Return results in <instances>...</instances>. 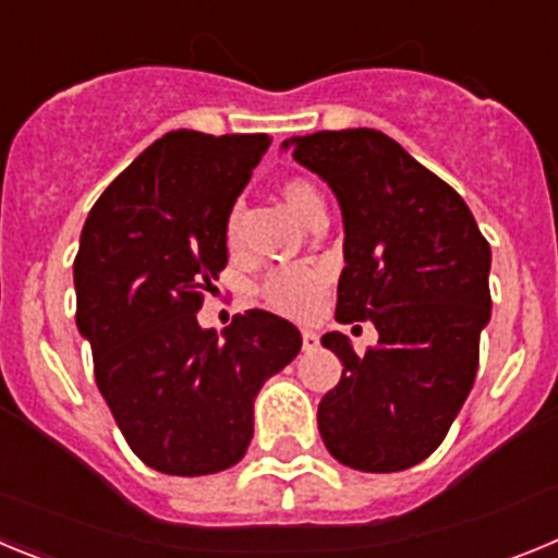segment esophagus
I'll use <instances>...</instances> for the list:
<instances>
[{"label": "esophagus", "mask_w": 558, "mask_h": 558, "mask_svg": "<svg viewBox=\"0 0 558 558\" xmlns=\"http://www.w3.org/2000/svg\"><path fill=\"white\" fill-rule=\"evenodd\" d=\"M302 349L304 352H313V349H318V335H315L313 329H304L302 332Z\"/></svg>", "instance_id": "1"}]
</instances>
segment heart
I'll return each mask as SVG.
<instances>
[{
  "label": "heart",
  "instance_id": "heart-1",
  "mask_svg": "<svg viewBox=\"0 0 558 558\" xmlns=\"http://www.w3.org/2000/svg\"><path fill=\"white\" fill-rule=\"evenodd\" d=\"M282 201L295 218L307 220L315 206H322V192L315 190L310 181L293 179L282 184ZM236 223H240V211H231L229 223H226V240L234 245ZM329 290V270L324 265L304 263V265H284V268L270 270L259 284V295L276 313L288 315V318H310L318 313L324 295Z\"/></svg>",
  "mask_w": 558,
  "mask_h": 558
}]
</instances>
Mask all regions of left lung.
Instances as JSON below:
<instances>
[{
    "label": "left lung",
    "instance_id": "1",
    "mask_svg": "<svg viewBox=\"0 0 558 558\" xmlns=\"http://www.w3.org/2000/svg\"><path fill=\"white\" fill-rule=\"evenodd\" d=\"M282 147L340 204L347 268L335 318L379 332L366 354L347 335L322 338L343 363L318 405L324 445L360 472L416 466L445 441L475 383L492 315L489 243L461 195L386 133L318 131Z\"/></svg>",
    "mask_w": 558,
    "mask_h": 558
}]
</instances>
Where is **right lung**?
I'll return each instance as SVG.
<instances>
[{
	"label": "right lung",
	"mask_w": 558,
	"mask_h": 558,
	"mask_svg": "<svg viewBox=\"0 0 558 558\" xmlns=\"http://www.w3.org/2000/svg\"><path fill=\"white\" fill-rule=\"evenodd\" d=\"M268 133L170 131L108 184L75 256L77 329L128 447L165 475L234 466L254 436V399L302 349L265 310L204 329V293L229 263L226 223Z\"/></svg>",
	"instance_id": "1"
}]
</instances>
